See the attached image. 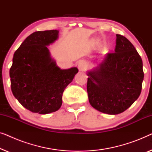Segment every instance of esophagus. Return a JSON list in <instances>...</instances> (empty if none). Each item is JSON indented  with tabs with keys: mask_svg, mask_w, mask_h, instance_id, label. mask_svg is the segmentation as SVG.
Masks as SVG:
<instances>
[{
	"mask_svg": "<svg viewBox=\"0 0 152 152\" xmlns=\"http://www.w3.org/2000/svg\"><path fill=\"white\" fill-rule=\"evenodd\" d=\"M86 67H87V66H86V62H85V61H81L79 62L78 69H79V70H80V71H81V72L85 71V70H86Z\"/></svg>",
	"mask_w": 152,
	"mask_h": 152,
	"instance_id": "obj_1",
	"label": "esophagus"
}]
</instances>
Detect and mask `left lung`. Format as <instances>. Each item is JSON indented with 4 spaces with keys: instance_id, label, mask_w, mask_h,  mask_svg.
Here are the masks:
<instances>
[{
    "instance_id": "left-lung-1",
    "label": "left lung",
    "mask_w": 152,
    "mask_h": 152,
    "mask_svg": "<svg viewBox=\"0 0 152 152\" xmlns=\"http://www.w3.org/2000/svg\"><path fill=\"white\" fill-rule=\"evenodd\" d=\"M97 64L87 72L89 102L102 113H122L140 95L144 79L140 56L126 37L116 34L115 53Z\"/></svg>"
}]
</instances>
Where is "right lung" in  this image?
<instances>
[{
    "mask_svg": "<svg viewBox=\"0 0 152 152\" xmlns=\"http://www.w3.org/2000/svg\"><path fill=\"white\" fill-rule=\"evenodd\" d=\"M59 37V30L38 31L28 36L14 54L10 70L11 89L23 107L32 113L59 110L66 86L77 68L61 69L48 46Z\"/></svg>",
    "mask_w": 152,
    "mask_h": 152,
    "instance_id": "obj_1",
    "label": "right lung"
}]
</instances>
